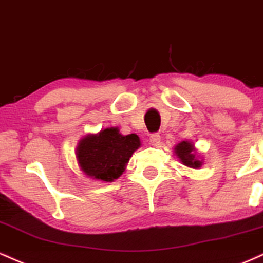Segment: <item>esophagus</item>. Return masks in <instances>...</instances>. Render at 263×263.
Listing matches in <instances>:
<instances>
[{
  "instance_id": "obj_1",
  "label": "esophagus",
  "mask_w": 263,
  "mask_h": 263,
  "mask_svg": "<svg viewBox=\"0 0 263 263\" xmlns=\"http://www.w3.org/2000/svg\"><path fill=\"white\" fill-rule=\"evenodd\" d=\"M149 141L153 146H159L160 141H161V137L159 134H151Z\"/></svg>"
}]
</instances>
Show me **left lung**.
Instances as JSON below:
<instances>
[{
  "instance_id": "obj_1",
  "label": "left lung",
  "mask_w": 263,
  "mask_h": 263,
  "mask_svg": "<svg viewBox=\"0 0 263 263\" xmlns=\"http://www.w3.org/2000/svg\"><path fill=\"white\" fill-rule=\"evenodd\" d=\"M176 156L184 166L191 168H199L202 166L203 160L197 155V149L192 141H181L175 146Z\"/></svg>"
}]
</instances>
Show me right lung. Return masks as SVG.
I'll return each instance as SVG.
<instances>
[{
    "label": "right lung",
    "mask_w": 263,
    "mask_h": 263,
    "mask_svg": "<svg viewBox=\"0 0 263 263\" xmlns=\"http://www.w3.org/2000/svg\"><path fill=\"white\" fill-rule=\"evenodd\" d=\"M140 145L137 134L122 135L117 126H112L85 135L76 147V159L89 178L113 182L125 171L129 159Z\"/></svg>",
    "instance_id": "right-lung-1"
}]
</instances>
